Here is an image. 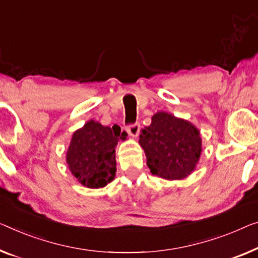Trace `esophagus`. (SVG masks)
Returning <instances> with one entry per match:
<instances>
[{
    "mask_svg": "<svg viewBox=\"0 0 258 258\" xmlns=\"http://www.w3.org/2000/svg\"><path fill=\"white\" fill-rule=\"evenodd\" d=\"M126 131H127V133L130 134L131 137L133 138H137L139 136V132H140V125L139 124H133V125H130L126 127Z\"/></svg>",
    "mask_w": 258,
    "mask_h": 258,
    "instance_id": "34e87169",
    "label": "esophagus"
}]
</instances>
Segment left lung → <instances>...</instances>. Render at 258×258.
<instances>
[{
  "label": "left lung",
  "instance_id": "left-lung-1",
  "mask_svg": "<svg viewBox=\"0 0 258 258\" xmlns=\"http://www.w3.org/2000/svg\"><path fill=\"white\" fill-rule=\"evenodd\" d=\"M139 144L153 175L168 180L187 177L202 155L201 132L183 118L159 111L148 127L141 131Z\"/></svg>",
  "mask_w": 258,
  "mask_h": 258
}]
</instances>
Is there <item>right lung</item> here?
I'll list each match as a JSON object with an SVG mask.
<instances>
[{
	"label": "right lung",
	"mask_w": 258,
	"mask_h": 258,
	"mask_svg": "<svg viewBox=\"0 0 258 258\" xmlns=\"http://www.w3.org/2000/svg\"><path fill=\"white\" fill-rule=\"evenodd\" d=\"M127 133L90 119L73 133L66 162L73 176L89 189L104 187L116 176V146Z\"/></svg>",
	"instance_id": "1"
}]
</instances>
